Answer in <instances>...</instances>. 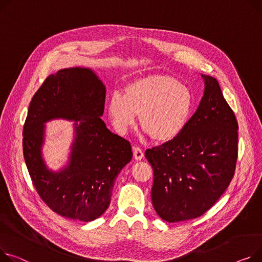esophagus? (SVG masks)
<instances>
[{
    "mask_svg": "<svg viewBox=\"0 0 262 262\" xmlns=\"http://www.w3.org/2000/svg\"><path fill=\"white\" fill-rule=\"evenodd\" d=\"M133 152H134V158L137 160V161H140L143 157H144V154H143V150L138 147V146H134L133 147Z\"/></svg>",
    "mask_w": 262,
    "mask_h": 262,
    "instance_id": "1",
    "label": "esophagus"
}]
</instances>
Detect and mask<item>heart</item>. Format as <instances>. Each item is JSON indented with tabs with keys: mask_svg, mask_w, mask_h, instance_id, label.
Here are the masks:
<instances>
[{
	"mask_svg": "<svg viewBox=\"0 0 262 262\" xmlns=\"http://www.w3.org/2000/svg\"><path fill=\"white\" fill-rule=\"evenodd\" d=\"M193 106L187 87L175 78L151 75L129 83L124 95L114 93L107 111L115 128L125 134L139 115L140 125L156 141L167 142L184 129Z\"/></svg>",
	"mask_w": 262,
	"mask_h": 262,
	"instance_id": "obj_1",
	"label": "heart"
}]
</instances>
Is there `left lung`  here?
Instances as JSON below:
<instances>
[{
  "mask_svg": "<svg viewBox=\"0 0 262 262\" xmlns=\"http://www.w3.org/2000/svg\"><path fill=\"white\" fill-rule=\"evenodd\" d=\"M204 93L196 113L171 141L145 151L154 170L151 201L167 222L203 215L233 179L238 123L218 81L201 75Z\"/></svg>",
  "mask_w": 262,
  "mask_h": 262,
  "instance_id": "obj_1",
  "label": "left lung"
}]
</instances>
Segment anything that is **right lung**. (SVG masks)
Listing matches in <instances>:
<instances>
[{
  "mask_svg": "<svg viewBox=\"0 0 262 262\" xmlns=\"http://www.w3.org/2000/svg\"><path fill=\"white\" fill-rule=\"evenodd\" d=\"M106 89L90 68H64L46 78L34 94L23 127V154L31 181L55 213L90 222L111 203L118 173L133 157L130 143L113 134L101 119ZM75 121L76 136L69 164L48 170L41 157L43 123Z\"/></svg>",
  "mask_w": 262,
  "mask_h": 262,
  "instance_id": "obj_1",
  "label": "right lung"
}]
</instances>
